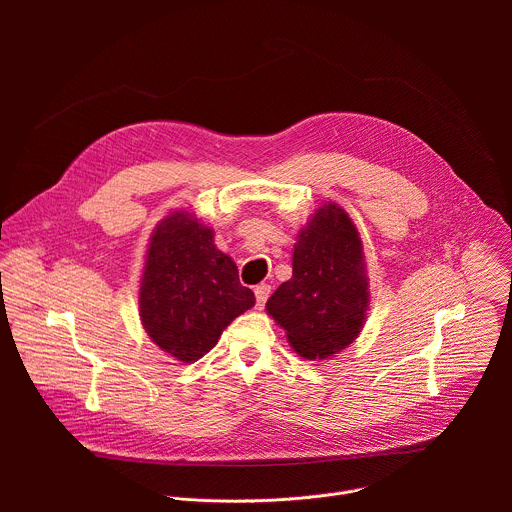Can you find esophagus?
I'll return each mask as SVG.
<instances>
[{
  "label": "esophagus",
  "instance_id": "1",
  "mask_svg": "<svg viewBox=\"0 0 512 512\" xmlns=\"http://www.w3.org/2000/svg\"><path fill=\"white\" fill-rule=\"evenodd\" d=\"M269 294H271V285L261 283V285L255 287V298H257V308H259V310H263V306H265Z\"/></svg>",
  "mask_w": 512,
  "mask_h": 512
}]
</instances>
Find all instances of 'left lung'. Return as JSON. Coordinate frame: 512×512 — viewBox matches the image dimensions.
Segmentation results:
<instances>
[{"mask_svg": "<svg viewBox=\"0 0 512 512\" xmlns=\"http://www.w3.org/2000/svg\"><path fill=\"white\" fill-rule=\"evenodd\" d=\"M294 273L267 300V314L308 360L342 352L367 320L369 277L362 243L342 206H320L298 235Z\"/></svg>", "mask_w": 512, "mask_h": 512, "instance_id": "8db88e82", "label": "left lung"}]
</instances>
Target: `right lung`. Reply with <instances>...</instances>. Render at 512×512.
<instances>
[{
	"label": "right lung",
	"instance_id": "add662e5",
	"mask_svg": "<svg viewBox=\"0 0 512 512\" xmlns=\"http://www.w3.org/2000/svg\"><path fill=\"white\" fill-rule=\"evenodd\" d=\"M214 231L188 210H174L156 227L139 285L145 332L180 362L202 358L223 330L255 306L235 261L218 251Z\"/></svg>",
	"mask_w": 512,
	"mask_h": 512
}]
</instances>
